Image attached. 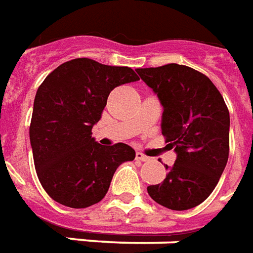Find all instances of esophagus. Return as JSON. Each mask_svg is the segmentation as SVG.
Returning <instances> with one entry per match:
<instances>
[{"instance_id": "obj_1", "label": "esophagus", "mask_w": 253, "mask_h": 253, "mask_svg": "<svg viewBox=\"0 0 253 253\" xmlns=\"http://www.w3.org/2000/svg\"><path fill=\"white\" fill-rule=\"evenodd\" d=\"M135 158L138 161H142V162H146V161L150 160V157H147V155H145L143 153H139V151L135 154Z\"/></svg>"}]
</instances>
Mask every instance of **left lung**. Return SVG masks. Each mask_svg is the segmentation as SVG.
I'll return each instance as SVG.
<instances>
[{
    "label": "left lung",
    "instance_id": "obj_1",
    "mask_svg": "<svg viewBox=\"0 0 253 253\" xmlns=\"http://www.w3.org/2000/svg\"><path fill=\"white\" fill-rule=\"evenodd\" d=\"M164 106L162 134L177 160L166 178L147 186L155 203L186 211L204 203L229 155V111L207 75L179 64L136 69ZM168 169V165H166Z\"/></svg>",
    "mask_w": 253,
    "mask_h": 253
}]
</instances>
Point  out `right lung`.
<instances>
[{"instance_id": "right-lung-1", "label": "right lung", "mask_w": 253, "mask_h": 253, "mask_svg": "<svg viewBox=\"0 0 253 253\" xmlns=\"http://www.w3.org/2000/svg\"><path fill=\"white\" fill-rule=\"evenodd\" d=\"M136 80L128 67L80 57L59 65L41 83L29 136L39 181L56 203L75 209L98 204L118 166L135 158L128 145H99L91 131L112 89Z\"/></svg>"}]
</instances>
